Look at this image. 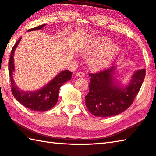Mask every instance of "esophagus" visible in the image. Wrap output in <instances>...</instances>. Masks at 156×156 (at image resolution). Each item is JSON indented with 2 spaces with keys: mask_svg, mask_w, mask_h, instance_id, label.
<instances>
[{
  "mask_svg": "<svg viewBox=\"0 0 156 156\" xmlns=\"http://www.w3.org/2000/svg\"><path fill=\"white\" fill-rule=\"evenodd\" d=\"M76 76H77V77H80V78H83L85 76V73H84V72H77L76 73Z\"/></svg>",
  "mask_w": 156,
  "mask_h": 156,
  "instance_id": "1",
  "label": "esophagus"
}]
</instances>
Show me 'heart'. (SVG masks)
I'll use <instances>...</instances> for the list:
<instances>
[{
	"mask_svg": "<svg viewBox=\"0 0 156 156\" xmlns=\"http://www.w3.org/2000/svg\"><path fill=\"white\" fill-rule=\"evenodd\" d=\"M80 54L90 57L89 65L94 71H101L109 67L119 54V49L112 44V41L106 37L95 38L80 48Z\"/></svg>",
	"mask_w": 156,
	"mask_h": 156,
	"instance_id": "heart-1",
	"label": "heart"
}]
</instances>
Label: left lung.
Here are the masks:
<instances>
[{"label": "left lung", "instance_id": "left-lung-1", "mask_svg": "<svg viewBox=\"0 0 156 156\" xmlns=\"http://www.w3.org/2000/svg\"><path fill=\"white\" fill-rule=\"evenodd\" d=\"M115 67L89 73L91 77L85 104L89 112L98 117H109L120 114L133 103L145 77V69L133 73L129 84L122 87L115 78Z\"/></svg>", "mask_w": 156, "mask_h": 156}]
</instances>
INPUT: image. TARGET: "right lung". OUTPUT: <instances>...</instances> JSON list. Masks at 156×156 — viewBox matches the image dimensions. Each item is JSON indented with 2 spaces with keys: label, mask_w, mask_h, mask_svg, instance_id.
Segmentation results:
<instances>
[{
  "label": "right lung",
  "mask_w": 156,
  "mask_h": 156,
  "mask_svg": "<svg viewBox=\"0 0 156 156\" xmlns=\"http://www.w3.org/2000/svg\"><path fill=\"white\" fill-rule=\"evenodd\" d=\"M46 24L31 28L27 31L38 30L43 28ZM21 38L18 39L16 43L13 47L11 56L9 60V73L11 80L12 92L16 99L23 106L31 110L36 112H46L51 109L57 103L58 100L60 87L66 82L72 78V72L69 70L62 71L52 79L48 84L43 88L34 91H25L18 87L13 78L15 71L14 62V54L16 47L18 45Z\"/></svg>",
  "instance_id": "1"
}]
</instances>
